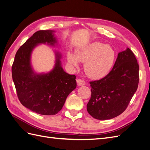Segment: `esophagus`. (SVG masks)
<instances>
[{
    "label": "esophagus",
    "mask_w": 150,
    "mask_h": 150,
    "mask_svg": "<svg viewBox=\"0 0 150 150\" xmlns=\"http://www.w3.org/2000/svg\"><path fill=\"white\" fill-rule=\"evenodd\" d=\"M76 81H77V84L78 86H84L86 84L85 81L83 79H78L76 80Z\"/></svg>",
    "instance_id": "obj_1"
}]
</instances>
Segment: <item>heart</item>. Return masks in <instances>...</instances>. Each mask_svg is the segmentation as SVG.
<instances>
[{
    "label": "heart",
    "mask_w": 150,
    "mask_h": 150,
    "mask_svg": "<svg viewBox=\"0 0 150 150\" xmlns=\"http://www.w3.org/2000/svg\"><path fill=\"white\" fill-rule=\"evenodd\" d=\"M115 57V52L111 46L99 42L77 49L75 56L71 52L67 54V61L72 66H78L79 61L85 62L86 74L94 79L106 76L114 64Z\"/></svg>",
    "instance_id": "heart-1"
}]
</instances>
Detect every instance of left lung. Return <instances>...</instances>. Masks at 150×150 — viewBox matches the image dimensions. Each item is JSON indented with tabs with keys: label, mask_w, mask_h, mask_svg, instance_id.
<instances>
[{
	"label": "left lung",
	"mask_w": 150,
	"mask_h": 150,
	"mask_svg": "<svg viewBox=\"0 0 150 150\" xmlns=\"http://www.w3.org/2000/svg\"><path fill=\"white\" fill-rule=\"evenodd\" d=\"M139 78V65L134 53L129 48L120 52L112 70L104 78L89 82V114L100 120L121 115L137 91Z\"/></svg>",
	"instance_id": "left-lung-1"
}]
</instances>
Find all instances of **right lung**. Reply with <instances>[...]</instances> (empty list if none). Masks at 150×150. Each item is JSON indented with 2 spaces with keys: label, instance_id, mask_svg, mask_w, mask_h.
Returning <instances> with one entry per match:
<instances>
[{
  "label": "right lung",
  "instance_id": "add662e5",
  "mask_svg": "<svg viewBox=\"0 0 150 150\" xmlns=\"http://www.w3.org/2000/svg\"><path fill=\"white\" fill-rule=\"evenodd\" d=\"M52 30L35 33L17 51L12 66V79L18 99L25 108L38 114L54 115L64 106L68 95L76 88V76L66 73L56 54L54 69L46 74H35L30 64L33 49L39 43L56 42Z\"/></svg>",
  "mask_w": 150,
  "mask_h": 150
}]
</instances>
